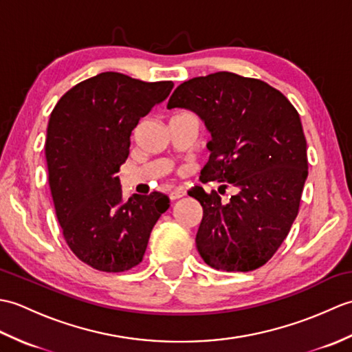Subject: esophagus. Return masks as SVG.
Returning <instances> with one entry per match:
<instances>
[{
  "mask_svg": "<svg viewBox=\"0 0 352 352\" xmlns=\"http://www.w3.org/2000/svg\"><path fill=\"white\" fill-rule=\"evenodd\" d=\"M184 195H186V189L184 188H177L169 193V198L170 199H178V198H183Z\"/></svg>",
  "mask_w": 352,
  "mask_h": 352,
  "instance_id": "1",
  "label": "esophagus"
}]
</instances>
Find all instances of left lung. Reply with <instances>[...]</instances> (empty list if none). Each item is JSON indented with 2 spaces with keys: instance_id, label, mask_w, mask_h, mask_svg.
Masks as SVG:
<instances>
[{
  "instance_id": "obj_1",
  "label": "left lung",
  "mask_w": 352,
  "mask_h": 352,
  "mask_svg": "<svg viewBox=\"0 0 352 352\" xmlns=\"http://www.w3.org/2000/svg\"><path fill=\"white\" fill-rule=\"evenodd\" d=\"M174 107L195 111L212 133L199 180L237 189L228 204L216 190L188 192L203 206L198 252L218 271L263 266L287 237L309 175L300 113L278 89L226 71L184 81L168 101Z\"/></svg>"
}]
</instances>
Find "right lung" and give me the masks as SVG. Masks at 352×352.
I'll use <instances>...</instances> for the list:
<instances>
[{"instance_id":"1","label":"right lung","mask_w":352,"mask_h":352,"mask_svg":"<svg viewBox=\"0 0 352 352\" xmlns=\"http://www.w3.org/2000/svg\"><path fill=\"white\" fill-rule=\"evenodd\" d=\"M172 87V81L101 72L69 89L51 111L45 155L56 214L71 251L96 271L138 266L169 208L160 192L125 201L116 174L131 131Z\"/></svg>"}]
</instances>
